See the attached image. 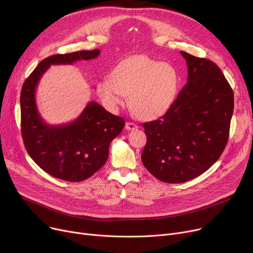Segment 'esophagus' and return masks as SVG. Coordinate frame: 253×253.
<instances>
[{"label":"esophagus","instance_id":"1","mask_svg":"<svg viewBox=\"0 0 253 253\" xmlns=\"http://www.w3.org/2000/svg\"><path fill=\"white\" fill-rule=\"evenodd\" d=\"M125 127H126V129H127V130H133V129H137V128H138V126L134 125L133 123H126Z\"/></svg>","mask_w":253,"mask_h":253}]
</instances>
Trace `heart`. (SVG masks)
Segmentation results:
<instances>
[{
	"label": "heart",
	"mask_w": 253,
	"mask_h": 253,
	"mask_svg": "<svg viewBox=\"0 0 253 253\" xmlns=\"http://www.w3.org/2000/svg\"><path fill=\"white\" fill-rule=\"evenodd\" d=\"M178 88L176 69L145 54L126 57L97 85L100 98L110 108L122 105L128 95L130 110L143 120L165 114L175 101Z\"/></svg>",
	"instance_id": "b5f03b06"
}]
</instances>
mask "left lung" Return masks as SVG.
I'll use <instances>...</instances> for the list:
<instances>
[{
    "instance_id": "left-lung-1",
    "label": "left lung",
    "mask_w": 253,
    "mask_h": 253,
    "mask_svg": "<svg viewBox=\"0 0 253 253\" xmlns=\"http://www.w3.org/2000/svg\"><path fill=\"white\" fill-rule=\"evenodd\" d=\"M180 53L188 69L187 83L162 118L142 125L147 134L142 162L168 183L196 178L220 158L234 109V94L220 68Z\"/></svg>"
}]
</instances>
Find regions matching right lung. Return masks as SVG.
Returning a JSON list of instances; mask_svg holds the SVG:
<instances>
[{
  "mask_svg": "<svg viewBox=\"0 0 253 253\" xmlns=\"http://www.w3.org/2000/svg\"><path fill=\"white\" fill-rule=\"evenodd\" d=\"M99 49L50 55L42 61L25 80L21 95V133L32 160L52 177L70 182L82 181L106 162L109 145L125 126L124 119L91 101L74 122L50 126L37 110L35 90L51 65H71L95 59Z\"/></svg>",
  "mask_w": 253,
  "mask_h": 253,
  "instance_id": "obj_1",
  "label": "right lung"
}]
</instances>
